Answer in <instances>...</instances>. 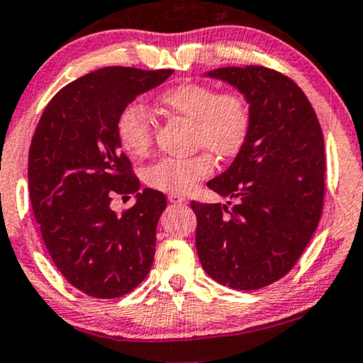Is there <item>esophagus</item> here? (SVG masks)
Returning <instances> with one entry per match:
<instances>
[{"mask_svg": "<svg viewBox=\"0 0 363 363\" xmlns=\"http://www.w3.org/2000/svg\"><path fill=\"white\" fill-rule=\"evenodd\" d=\"M167 199L171 201L172 204H182V203H186V199H184V197H182L181 194H169Z\"/></svg>", "mask_w": 363, "mask_h": 363, "instance_id": "1", "label": "esophagus"}]
</instances>
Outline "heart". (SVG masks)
<instances>
[{
  "label": "heart",
  "instance_id": "obj_1",
  "mask_svg": "<svg viewBox=\"0 0 363 363\" xmlns=\"http://www.w3.org/2000/svg\"><path fill=\"white\" fill-rule=\"evenodd\" d=\"M166 112L192 123L197 147H206L221 159L240 152L250 132V107L238 91L218 94L214 86L182 84L159 97ZM117 139L125 154L144 157L152 145V121L140 102L125 105L117 118ZM214 159L208 152L186 159H162L145 171V182L154 189L186 194L213 172Z\"/></svg>",
  "mask_w": 363,
  "mask_h": 363
}]
</instances>
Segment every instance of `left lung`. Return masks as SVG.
<instances>
[{
    "mask_svg": "<svg viewBox=\"0 0 363 363\" xmlns=\"http://www.w3.org/2000/svg\"><path fill=\"white\" fill-rule=\"evenodd\" d=\"M203 77L226 82L250 107V132L226 171L211 179L226 204L191 203L203 269L235 290L284 277L318 226L325 194L322 127L303 90L264 67H224ZM231 204V203H228Z\"/></svg>",
    "mask_w": 363,
    "mask_h": 363,
    "instance_id": "1",
    "label": "left lung"
}]
</instances>
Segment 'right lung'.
Here are the masks:
<instances>
[{"mask_svg":"<svg viewBox=\"0 0 363 363\" xmlns=\"http://www.w3.org/2000/svg\"><path fill=\"white\" fill-rule=\"evenodd\" d=\"M174 70L105 67L63 86L47 105L30 145L28 187L36 223L68 283L94 298H118L147 277L155 229L167 201L139 191L117 139V118L132 100ZM113 194H136L123 215Z\"/></svg>","mask_w":363,"mask_h":363,"instance_id":"1","label":"right lung"}]
</instances>
